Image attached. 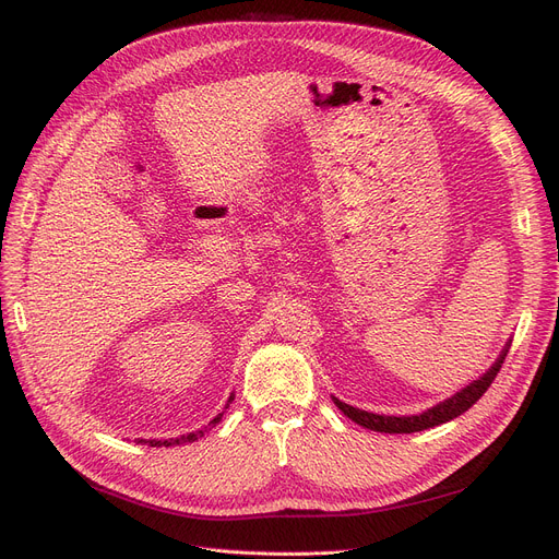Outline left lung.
<instances>
[{
    "mask_svg": "<svg viewBox=\"0 0 559 559\" xmlns=\"http://www.w3.org/2000/svg\"><path fill=\"white\" fill-rule=\"evenodd\" d=\"M508 348L510 344L503 348L501 358H498L493 362V367L480 378V380H474L472 385L464 388L462 392H457L455 396H451L449 401L439 403L430 409H426L424 415H415V417H385V415H373V413H365V409H358L354 405H346L342 403L340 399L333 396L335 405L342 409V413L350 419L356 421L358 426L362 428H369V430H376V432H390V435H401V432H419V430H428V428H435L439 424H447L455 417H460L462 413H466L468 407H472L487 390L489 385L493 383V378L498 376V371H501L503 362H506V356H508Z\"/></svg>",
    "mask_w": 559,
    "mask_h": 559,
    "instance_id": "left-lung-1",
    "label": "left lung"
}]
</instances>
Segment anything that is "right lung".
<instances>
[{"label":"right lung","instance_id":"add662e5","mask_svg":"<svg viewBox=\"0 0 559 559\" xmlns=\"http://www.w3.org/2000/svg\"><path fill=\"white\" fill-rule=\"evenodd\" d=\"M222 415H217L211 424H217L222 419ZM199 437H203V430L190 432V435H183V437H176V439H165V442H156V439H150V444L152 447H174V444H183V442H194V439H199ZM140 442H144V439H140Z\"/></svg>","mask_w":559,"mask_h":559}]
</instances>
